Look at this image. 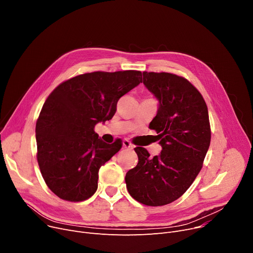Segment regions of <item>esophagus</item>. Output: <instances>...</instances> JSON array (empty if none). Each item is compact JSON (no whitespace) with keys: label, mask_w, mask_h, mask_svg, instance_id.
Segmentation results:
<instances>
[{"label":"esophagus","mask_w":253,"mask_h":253,"mask_svg":"<svg viewBox=\"0 0 253 253\" xmlns=\"http://www.w3.org/2000/svg\"><path fill=\"white\" fill-rule=\"evenodd\" d=\"M122 144H123V148L124 149H129V150H133V148H134V145L132 144L129 140H127V139H124L123 141H122Z\"/></svg>","instance_id":"1"}]
</instances>
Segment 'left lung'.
Returning <instances> with one entry per match:
<instances>
[{
	"instance_id": "left-lung-1",
	"label": "left lung",
	"mask_w": 253,
	"mask_h": 253,
	"mask_svg": "<svg viewBox=\"0 0 253 253\" xmlns=\"http://www.w3.org/2000/svg\"><path fill=\"white\" fill-rule=\"evenodd\" d=\"M143 84L159 102L150 128L157 131L162 151L150 158L144 148L134 149L137 165L125 176L129 194L148 206L175 201L202 168L210 145L207 105L187 79L169 73L143 72Z\"/></svg>"
}]
</instances>
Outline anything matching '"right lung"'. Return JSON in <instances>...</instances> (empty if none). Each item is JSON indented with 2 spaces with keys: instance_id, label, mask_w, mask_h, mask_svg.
Segmentation results:
<instances>
[{
  "instance_id": "right-lung-1",
  "label": "right lung",
  "mask_w": 253,
  "mask_h": 253,
  "mask_svg": "<svg viewBox=\"0 0 253 253\" xmlns=\"http://www.w3.org/2000/svg\"><path fill=\"white\" fill-rule=\"evenodd\" d=\"M142 82L141 72H94L61 83L46 99L36 124L38 163L48 188L79 202L97 190L99 168L122 148L95 133L113 118L117 102Z\"/></svg>"
}]
</instances>
